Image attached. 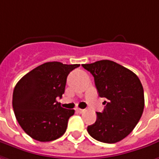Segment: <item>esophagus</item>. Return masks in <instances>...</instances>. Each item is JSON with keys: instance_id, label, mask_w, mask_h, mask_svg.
<instances>
[{"instance_id": "1", "label": "esophagus", "mask_w": 159, "mask_h": 159, "mask_svg": "<svg viewBox=\"0 0 159 159\" xmlns=\"http://www.w3.org/2000/svg\"><path fill=\"white\" fill-rule=\"evenodd\" d=\"M75 111L77 112V113H83L84 111V110H83V109H80V108H76L75 109Z\"/></svg>"}]
</instances>
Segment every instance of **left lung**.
<instances>
[{"label":"left lung","instance_id":"obj_1","mask_svg":"<svg viewBox=\"0 0 159 159\" xmlns=\"http://www.w3.org/2000/svg\"><path fill=\"white\" fill-rule=\"evenodd\" d=\"M94 76L100 98L106 101L97 121L87 128L98 141L119 142L129 135L140 120L144 107L143 89L138 75L124 66L110 60L83 64Z\"/></svg>","mask_w":159,"mask_h":159}]
</instances>
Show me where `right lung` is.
<instances>
[{"label": "right lung", "instance_id": "right-lung-1", "mask_svg": "<svg viewBox=\"0 0 159 159\" xmlns=\"http://www.w3.org/2000/svg\"><path fill=\"white\" fill-rule=\"evenodd\" d=\"M80 64L48 61L26 74L13 92V109L20 126L30 137L49 142L65 133L74 110L57 102L64 93L67 76Z\"/></svg>", "mask_w": 159, "mask_h": 159}]
</instances>
